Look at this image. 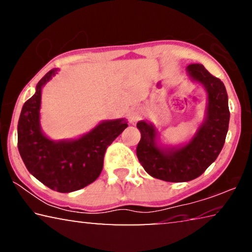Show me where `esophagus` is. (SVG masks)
Listing matches in <instances>:
<instances>
[{"label":"esophagus","mask_w":252,"mask_h":252,"mask_svg":"<svg viewBox=\"0 0 252 252\" xmlns=\"http://www.w3.org/2000/svg\"><path fill=\"white\" fill-rule=\"evenodd\" d=\"M142 110L141 109H133L130 112V114H129V119H130V122H132V123H135V122H138L140 119L142 118Z\"/></svg>","instance_id":"obj_1"}]
</instances>
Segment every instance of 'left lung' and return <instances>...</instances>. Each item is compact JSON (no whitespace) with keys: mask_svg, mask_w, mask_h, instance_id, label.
Listing matches in <instances>:
<instances>
[{"mask_svg":"<svg viewBox=\"0 0 252 252\" xmlns=\"http://www.w3.org/2000/svg\"><path fill=\"white\" fill-rule=\"evenodd\" d=\"M187 70L208 92L206 121L193 139L180 149L163 150L156 143L155 126L146 121L136 125L141 132L136 147L140 163L151 177L168 182H186L201 176L222 150L229 127L228 94L222 81L199 63L188 65Z\"/></svg>","mask_w":252,"mask_h":252,"instance_id":"obj_1","label":"left lung"}]
</instances>
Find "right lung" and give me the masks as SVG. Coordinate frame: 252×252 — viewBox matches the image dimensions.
<instances>
[{
    "label": "right lung",
    "mask_w": 252,
    "mask_h": 252,
    "mask_svg": "<svg viewBox=\"0 0 252 252\" xmlns=\"http://www.w3.org/2000/svg\"><path fill=\"white\" fill-rule=\"evenodd\" d=\"M49 71L25 102L18 125V148L29 172L50 189L67 193L99 178L108 147L127 126L125 119L104 121L78 140L54 142L41 132V89L55 74Z\"/></svg>",
    "instance_id": "1"
}]
</instances>
